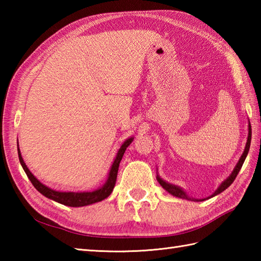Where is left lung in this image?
Listing matches in <instances>:
<instances>
[{"mask_svg": "<svg viewBox=\"0 0 261 261\" xmlns=\"http://www.w3.org/2000/svg\"><path fill=\"white\" fill-rule=\"evenodd\" d=\"M250 142H251V124H250V122H249V125H248V139H247V143H246V147H245V151L242 152L241 157H240V159H239V162H238V164L236 165L234 169L232 170V173H231V175L228 177V178H226L225 180H223L222 182H221V185L218 187V190H216V191L212 194V195H210V196L206 197V198H199V199H198V198L190 197V196H188V194H187L184 190H182L181 187L177 186V185H174V184H170V182L164 180V179L162 178V177H160L158 174H157V180L159 181V184L162 185V187L164 188V190L167 191V192H168L169 194H171V195H173V196L179 197V198H184V199H188V201L202 202V201H205V199H208V198H211V197L219 195L220 193H222L223 191H225L226 188H228V187L232 184V182H233V180L236 179L237 175L239 174V171H240V169H241V167H242V165H243V163H245V160H246V158H247V154H248V152H249V149H250Z\"/></svg>", "mask_w": 261, "mask_h": 261, "instance_id": "obj_1", "label": "left lung"}]
</instances>
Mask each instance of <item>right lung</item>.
Segmentation results:
<instances>
[{"label": "right lung", "instance_id": "1", "mask_svg": "<svg viewBox=\"0 0 261 261\" xmlns=\"http://www.w3.org/2000/svg\"><path fill=\"white\" fill-rule=\"evenodd\" d=\"M134 139H135L134 137H130L127 138L123 143H122V146L120 147L118 152H116L113 164L111 166L107 181H105L101 187H98L97 190L92 191V192H59L56 190H53V188L48 187L46 185H43L40 180H38L36 178L35 175H33L29 170V168L27 167L24 160L21 156L19 145H18V154H19V160L22 168H23L28 178L30 179L32 185L36 187V190L38 192H40L43 196L50 198L57 203L66 205V206L81 207V206H86V205L101 202L111 195V193L113 192V188L116 181V176H118V170H119V165H120L121 159L123 157L126 148L130 146V143L134 141Z\"/></svg>", "mask_w": 261, "mask_h": 261}]
</instances>
